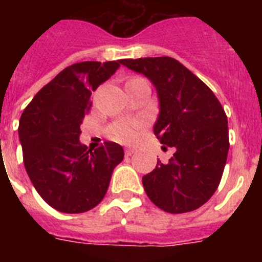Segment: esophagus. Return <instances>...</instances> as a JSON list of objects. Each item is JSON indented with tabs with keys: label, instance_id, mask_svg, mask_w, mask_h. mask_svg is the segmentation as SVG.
<instances>
[{
	"label": "esophagus",
	"instance_id": "esophagus-1",
	"mask_svg": "<svg viewBox=\"0 0 262 262\" xmlns=\"http://www.w3.org/2000/svg\"><path fill=\"white\" fill-rule=\"evenodd\" d=\"M124 154H126V156H131V155L135 154V149H134V148H126Z\"/></svg>",
	"mask_w": 262,
	"mask_h": 262
}]
</instances>
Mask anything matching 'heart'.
<instances>
[{"label":"heart","instance_id":"1","mask_svg":"<svg viewBox=\"0 0 262 262\" xmlns=\"http://www.w3.org/2000/svg\"><path fill=\"white\" fill-rule=\"evenodd\" d=\"M143 128L142 122L138 120H127V122H120L115 124L111 128V136L118 140V142L131 143L136 140L139 136L140 129Z\"/></svg>","mask_w":262,"mask_h":262}]
</instances>
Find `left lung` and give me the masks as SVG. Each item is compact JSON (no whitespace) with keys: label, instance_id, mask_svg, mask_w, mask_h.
I'll return each instance as SVG.
<instances>
[{"label":"left lung","instance_id":"obj_1","mask_svg":"<svg viewBox=\"0 0 262 262\" xmlns=\"http://www.w3.org/2000/svg\"><path fill=\"white\" fill-rule=\"evenodd\" d=\"M154 84L159 117L154 133L174 149L166 164L143 177L148 198L170 214L196 210L219 186L230 140L227 115L207 85L172 57L120 61Z\"/></svg>","mask_w":262,"mask_h":262}]
</instances>
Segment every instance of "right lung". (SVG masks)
<instances>
[{
	"label": "right lung",
	"instance_id": "1",
	"mask_svg": "<svg viewBox=\"0 0 262 262\" xmlns=\"http://www.w3.org/2000/svg\"><path fill=\"white\" fill-rule=\"evenodd\" d=\"M120 61L67 67L20 115L18 134L26 172L39 195L57 211L80 214L96 207L123 160V148L117 143L105 142L93 151L80 142L92 92L114 75Z\"/></svg>",
	"mask_w": 262,
	"mask_h": 262
}]
</instances>
